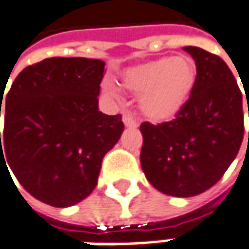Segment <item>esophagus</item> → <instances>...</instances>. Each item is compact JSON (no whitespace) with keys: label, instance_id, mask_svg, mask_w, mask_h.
<instances>
[{"label":"esophagus","instance_id":"esophagus-1","mask_svg":"<svg viewBox=\"0 0 249 249\" xmlns=\"http://www.w3.org/2000/svg\"><path fill=\"white\" fill-rule=\"evenodd\" d=\"M123 121H124L125 126H128V128H137L138 126V121L132 115H129V114H125L124 117H123Z\"/></svg>","mask_w":249,"mask_h":249}]
</instances>
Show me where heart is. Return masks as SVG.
<instances>
[{"label": "heart", "mask_w": 249, "mask_h": 249, "mask_svg": "<svg viewBox=\"0 0 249 249\" xmlns=\"http://www.w3.org/2000/svg\"><path fill=\"white\" fill-rule=\"evenodd\" d=\"M195 63L186 56H163L125 70L121 86L139 97L141 111L154 121H163L180 110L195 83ZM104 93L111 98L117 90L104 84Z\"/></svg>", "instance_id": "b5f03b06"}]
</instances>
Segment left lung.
Masks as SVG:
<instances>
[{
  "label": "left lung",
  "instance_id": "8db88e82",
  "mask_svg": "<svg viewBox=\"0 0 249 249\" xmlns=\"http://www.w3.org/2000/svg\"><path fill=\"white\" fill-rule=\"evenodd\" d=\"M183 49L197 70L190 97L172 121L141 124V166L159 192L192 197L214 186L235 159L244 112L241 90L226 62L196 46Z\"/></svg>",
  "mask_w": 249,
  "mask_h": 249
}]
</instances>
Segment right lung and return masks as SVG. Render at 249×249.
I'll return each instance as SVG.
<instances>
[{
	"mask_svg": "<svg viewBox=\"0 0 249 249\" xmlns=\"http://www.w3.org/2000/svg\"><path fill=\"white\" fill-rule=\"evenodd\" d=\"M104 65L45 59L25 67L8 91L0 165L8 163L28 193L53 207H70L94 190L103 158L124 131L120 114L98 111Z\"/></svg>",
	"mask_w": 249,
	"mask_h": 249,
	"instance_id": "obj_1",
	"label": "right lung"
}]
</instances>
